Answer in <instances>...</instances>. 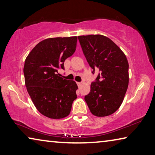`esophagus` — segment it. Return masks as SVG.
<instances>
[{
  "label": "esophagus",
  "instance_id": "34e87169",
  "mask_svg": "<svg viewBox=\"0 0 155 155\" xmlns=\"http://www.w3.org/2000/svg\"><path fill=\"white\" fill-rule=\"evenodd\" d=\"M77 84L78 87H80V86L81 85V84H82V83H80V82H77Z\"/></svg>",
  "mask_w": 155,
  "mask_h": 155
}]
</instances>
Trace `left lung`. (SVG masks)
<instances>
[{"label":"left lung","mask_w":155,"mask_h":155,"mask_svg":"<svg viewBox=\"0 0 155 155\" xmlns=\"http://www.w3.org/2000/svg\"><path fill=\"white\" fill-rule=\"evenodd\" d=\"M93 73L99 71L85 101L91 114L108 116L121 105L128 85V63L124 52L109 38L102 35L78 36Z\"/></svg>","instance_id":"obj_1"}]
</instances>
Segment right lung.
Returning <instances> with one entry per match:
<instances>
[{
  "mask_svg": "<svg viewBox=\"0 0 155 155\" xmlns=\"http://www.w3.org/2000/svg\"><path fill=\"white\" fill-rule=\"evenodd\" d=\"M77 37L48 38L39 42L25 59V85L34 105L44 116L61 119L71 111L78 86L59 77L64 61L77 48Z\"/></svg>",
  "mask_w": 155,
  "mask_h": 155,
  "instance_id": "1",
  "label": "right lung"
}]
</instances>
